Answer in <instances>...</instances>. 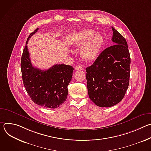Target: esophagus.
I'll return each mask as SVG.
<instances>
[{
    "mask_svg": "<svg viewBox=\"0 0 151 151\" xmlns=\"http://www.w3.org/2000/svg\"><path fill=\"white\" fill-rule=\"evenodd\" d=\"M75 70H81L82 69V68L81 66L78 65V66H76L75 68Z\"/></svg>",
    "mask_w": 151,
    "mask_h": 151,
    "instance_id": "esophagus-1",
    "label": "esophagus"
}]
</instances>
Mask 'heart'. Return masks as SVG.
<instances>
[{
	"mask_svg": "<svg viewBox=\"0 0 151 151\" xmlns=\"http://www.w3.org/2000/svg\"><path fill=\"white\" fill-rule=\"evenodd\" d=\"M104 44V36L99 32L91 29H85L77 33L73 39V45L80 50L82 58L87 61L95 60L99 55Z\"/></svg>",
	"mask_w": 151,
	"mask_h": 151,
	"instance_id": "obj_1",
	"label": "heart"
}]
</instances>
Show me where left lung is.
<instances>
[{
	"mask_svg": "<svg viewBox=\"0 0 151 151\" xmlns=\"http://www.w3.org/2000/svg\"><path fill=\"white\" fill-rule=\"evenodd\" d=\"M113 30L114 45L106 48L91 66L86 68L90 99L101 107L120 102L128 89L130 75V55L125 39Z\"/></svg>",
	"mask_w": 151,
	"mask_h": 151,
	"instance_id": "obj_1",
	"label": "left lung"
}]
</instances>
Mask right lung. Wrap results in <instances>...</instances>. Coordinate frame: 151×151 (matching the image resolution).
<instances>
[{"label": "right lung", "mask_w": 151, "mask_h": 151, "mask_svg": "<svg viewBox=\"0 0 151 151\" xmlns=\"http://www.w3.org/2000/svg\"><path fill=\"white\" fill-rule=\"evenodd\" d=\"M29 36L21 60V70L25 89L32 101L42 107L54 109L66 101L73 68L66 64H55L46 70L35 68L31 63L27 44L38 30Z\"/></svg>", "instance_id": "1"}]
</instances>
